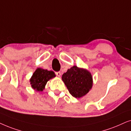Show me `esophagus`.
Instances as JSON below:
<instances>
[{
  "instance_id": "1",
  "label": "esophagus",
  "mask_w": 131,
  "mask_h": 131,
  "mask_svg": "<svg viewBox=\"0 0 131 131\" xmlns=\"http://www.w3.org/2000/svg\"><path fill=\"white\" fill-rule=\"evenodd\" d=\"M56 75L58 76V77H60L61 73H60V72H56Z\"/></svg>"
}]
</instances>
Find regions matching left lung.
<instances>
[{"instance_id": "obj_1", "label": "left lung", "mask_w": 131, "mask_h": 131, "mask_svg": "<svg viewBox=\"0 0 131 131\" xmlns=\"http://www.w3.org/2000/svg\"><path fill=\"white\" fill-rule=\"evenodd\" d=\"M62 79L71 95L76 98L86 95L92 88L91 73L87 69L74 66L62 75Z\"/></svg>"}]
</instances>
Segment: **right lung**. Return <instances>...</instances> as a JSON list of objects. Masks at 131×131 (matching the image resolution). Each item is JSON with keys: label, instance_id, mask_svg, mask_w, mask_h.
Masks as SVG:
<instances>
[{"label": "right lung", "instance_id": "right-lung-1", "mask_svg": "<svg viewBox=\"0 0 131 131\" xmlns=\"http://www.w3.org/2000/svg\"><path fill=\"white\" fill-rule=\"evenodd\" d=\"M54 72L38 68L36 69L30 79L32 88L38 92H42L44 89L48 81L55 77Z\"/></svg>", "mask_w": 131, "mask_h": 131}]
</instances>
